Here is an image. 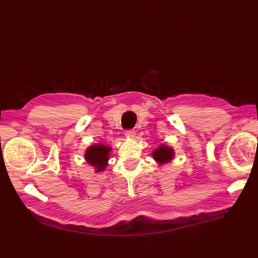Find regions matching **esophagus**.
<instances>
[{
  "label": "esophagus",
  "mask_w": 258,
  "mask_h": 258,
  "mask_svg": "<svg viewBox=\"0 0 258 258\" xmlns=\"http://www.w3.org/2000/svg\"><path fill=\"white\" fill-rule=\"evenodd\" d=\"M124 136H126V138H128V139H134L136 137V132H135V130H128V131H126Z\"/></svg>",
  "instance_id": "esophagus-1"
}]
</instances>
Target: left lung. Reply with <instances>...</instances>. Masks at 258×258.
<instances>
[{"mask_svg":"<svg viewBox=\"0 0 258 258\" xmlns=\"http://www.w3.org/2000/svg\"><path fill=\"white\" fill-rule=\"evenodd\" d=\"M153 159L158 163V166H163L173 160L175 152L174 148L165 143H160L157 147L153 150Z\"/></svg>","mask_w":258,"mask_h":258,"instance_id":"8db88e82","label":"left lung"}]
</instances>
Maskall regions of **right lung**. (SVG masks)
I'll return each mask as SVG.
<instances>
[{
	"instance_id": "add662e5",
	"label": "right lung",
	"mask_w": 258,
	"mask_h": 258,
	"mask_svg": "<svg viewBox=\"0 0 258 258\" xmlns=\"http://www.w3.org/2000/svg\"><path fill=\"white\" fill-rule=\"evenodd\" d=\"M112 152V146L102 143H95L86 148L84 158L91 166L96 173H101L108 166V160Z\"/></svg>"
}]
</instances>
